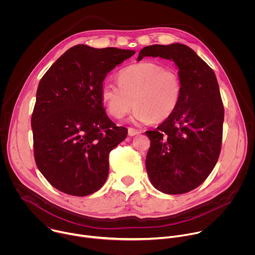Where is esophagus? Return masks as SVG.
<instances>
[{
	"mask_svg": "<svg viewBox=\"0 0 255 255\" xmlns=\"http://www.w3.org/2000/svg\"><path fill=\"white\" fill-rule=\"evenodd\" d=\"M140 133L139 130L137 129H134V128H128V135L129 136H135V135H138Z\"/></svg>",
	"mask_w": 255,
	"mask_h": 255,
	"instance_id": "obj_1",
	"label": "esophagus"
}]
</instances>
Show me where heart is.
<instances>
[{
  "label": "heart",
  "mask_w": 255,
  "mask_h": 255,
  "mask_svg": "<svg viewBox=\"0 0 255 255\" xmlns=\"http://www.w3.org/2000/svg\"><path fill=\"white\" fill-rule=\"evenodd\" d=\"M181 92L180 78L175 70L143 61L122 68L118 84L105 81L101 98L112 117L122 119L135 105L132 120L150 123L165 121L175 112Z\"/></svg>",
  "instance_id": "obj_1"
}]
</instances>
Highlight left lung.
I'll use <instances>...</instances> for the list:
<instances>
[{
	"instance_id": "left-lung-1",
	"label": "left lung",
	"mask_w": 255,
	"mask_h": 255,
	"mask_svg": "<svg viewBox=\"0 0 255 255\" xmlns=\"http://www.w3.org/2000/svg\"><path fill=\"white\" fill-rule=\"evenodd\" d=\"M144 56L173 60L178 68L181 98L175 112L153 131L146 155L152 186L168 195L193 191L202 185L219 158L224 106L213 69L187 45H149Z\"/></svg>"
}]
</instances>
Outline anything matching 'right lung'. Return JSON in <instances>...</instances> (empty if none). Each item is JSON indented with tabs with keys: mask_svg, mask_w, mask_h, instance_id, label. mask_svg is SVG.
I'll return each mask as SVG.
<instances>
[{
	"mask_svg": "<svg viewBox=\"0 0 255 255\" xmlns=\"http://www.w3.org/2000/svg\"><path fill=\"white\" fill-rule=\"evenodd\" d=\"M134 53L79 44L66 50L40 80L31 118L34 157L58 191L84 197L104 186L109 154L128 130L107 116L101 89L109 72Z\"/></svg>",
	"mask_w": 255,
	"mask_h": 255,
	"instance_id": "add662e5",
	"label": "right lung"
}]
</instances>
